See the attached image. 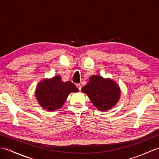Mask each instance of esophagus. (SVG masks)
Segmentation results:
<instances>
[{
  "label": "esophagus",
  "instance_id": "34e87169",
  "mask_svg": "<svg viewBox=\"0 0 159 159\" xmlns=\"http://www.w3.org/2000/svg\"><path fill=\"white\" fill-rule=\"evenodd\" d=\"M76 87H77V88L79 89V91L81 90L82 86H81V85H80V84H77V85H76Z\"/></svg>",
  "mask_w": 159,
  "mask_h": 159
}]
</instances>
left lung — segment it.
I'll use <instances>...</instances> for the list:
<instances>
[{
  "label": "left lung",
  "mask_w": 159,
  "mask_h": 159,
  "mask_svg": "<svg viewBox=\"0 0 159 159\" xmlns=\"http://www.w3.org/2000/svg\"><path fill=\"white\" fill-rule=\"evenodd\" d=\"M81 92L86 93L96 109L107 111L116 105L121 96V90L117 83L110 78L104 79L93 75L84 86Z\"/></svg>",
  "instance_id": "8db88e82"
}]
</instances>
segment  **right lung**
I'll return each mask as SVG.
<instances>
[{"instance_id":"1","label":"right lung","mask_w":159,"mask_h":159,"mask_svg":"<svg viewBox=\"0 0 159 159\" xmlns=\"http://www.w3.org/2000/svg\"><path fill=\"white\" fill-rule=\"evenodd\" d=\"M79 89L70 81L63 82L60 75L42 80L35 89V97L43 109L54 111L61 108L67 96Z\"/></svg>"}]
</instances>
